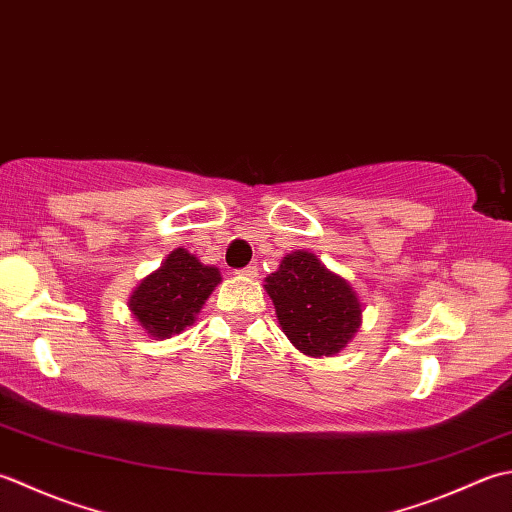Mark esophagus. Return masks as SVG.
Masks as SVG:
<instances>
[{
    "label": "esophagus",
    "mask_w": 512,
    "mask_h": 512,
    "mask_svg": "<svg viewBox=\"0 0 512 512\" xmlns=\"http://www.w3.org/2000/svg\"><path fill=\"white\" fill-rule=\"evenodd\" d=\"M236 274H238V276H243V278L254 280V278L258 276V267H256V265H247V267H243V269H238Z\"/></svg>",
    "instance_id": "obj_1"
}]
</instances>
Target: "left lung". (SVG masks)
Returning <instances> with one entry per match:
<instances>
[{
    "instance_id": "8db88e82",
    "label": "left lung",
    "mask_w": 512,
    "mask_h": 512,
    "mask_svg": "<svg viewBox=\"0 0 512 512\" xmlns=\"http://www.w3.org/2000/svg\"><path fill=\"white\" fill-rule=\"evenodd\" d=\"M280 329L305 356H336L362 322V305L342 276L320 263L316 254L298 249L265 278Z\"/></svg>"
}]
</instances>
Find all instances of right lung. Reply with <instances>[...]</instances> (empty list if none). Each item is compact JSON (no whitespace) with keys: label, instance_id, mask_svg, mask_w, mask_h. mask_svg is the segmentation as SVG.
<instances>
[{"label":"right lung","instance_id":"right-lung-1","mask_svg":"<svg viewBox=\"0 0 512 512\" xmlns=\"http://www.w3.org/2000/svg\"><path fill=\"white\" fill-rule=\"evenodd\" d=\"M218 283L221 271L203 265L194 254L179 247L154 274L141 280L128 307L150 338L165 340L194 325L196 314Z\"/></svg>","mask_w":512,"mask_h":512}]
</instances>
